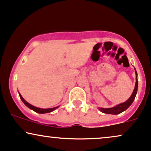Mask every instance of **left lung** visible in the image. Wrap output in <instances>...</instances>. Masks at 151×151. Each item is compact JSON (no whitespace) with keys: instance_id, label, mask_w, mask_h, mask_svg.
Returning a JSON list of instances; mask_svg holds the SVG:
<instances>
[{"instance_id":"8db88e82","label":"left lung","mask_w":151,"mask_h":151,"mask_svg":"<svg viewBox=\"0 0 151 151\" xmlns=\"http://www.w3.org/2000/svg\"><path fill=\"white\" fill-rule=\"evenodd\" d=\"M135 73H136V84L135 87H134V89L133 93H132V96H130V98L126 102L120 103V104L116 105V106L113 107V108H99V110L101 111L103 113L105 114H112V115H117V114L121 113L124 110H126L133 103L134 100L135 99L136 95L137 93V90H138V79H137V72L135 70Z\"/></svg>"}]
</instances>
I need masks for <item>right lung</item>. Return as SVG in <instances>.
I'll use <instances>...</instances> for the list:
<instances>
[{
	"mask_svg": "<svg viewBox=\"0 0 151 151\" xmlns=\"http://www.w3.org/2000/svg\"><path fill=\"white\" fill-rule=\"evenodd\" d=\"M19 97H20V99L22 100V101L24 103V105H26V106L28 107L29 108H30L31 110H34V112H37V113H40V114H43V113H48V112H52L53 110H55L56 108H58V107H55V108H47V109H42V108H36V107L34 106V105H31L28 102H27L26 101H25L24 99H23L22 96H21L20 93H19Z\"/></svg>",
	"mask_w": 151,
	"mask_h": 151,
	"instance_id": "obj_1",
	"label": "right lung"
}]
</instances>
